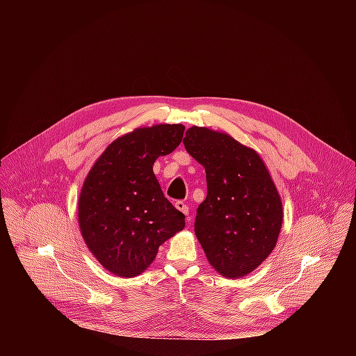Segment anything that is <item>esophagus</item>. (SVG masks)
<instances>
[{"mask_svg": "<svg viewBox=\"0 0 356 356\" xmlns=\"http://www.w3.org/2000/svg\"><path fill=\"white\" fill-rule=\"evenodd\" d=\"M175 207H176L180 213H183L184 216H187V214H188V207H187L186 202H183V201H176Z\"/></svg>", "mask_w": 356, "mask_h": 356, "instance_id": "1", "label": "esophagus"}]
</instances>
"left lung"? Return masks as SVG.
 Returning a JSON list of instances; mask_svg holds the SVG:
<instances>
[{
	"label": "left lung",
	"mask_w": 356,
	"mask_h": 356,
	"mask_svg": "<svg viewBox=\"0 0 356 356\" xmlns=\"http://www.w3.org/2000/svg\"><path fill=\"white\" fill-rule=\"evenodd\" d=\"M183 143L207 179L195 236L216 272L227 279L246 276L266 261L282 229L276 184L258 152L225 132L194 125Z\"/></svg>",
	"instance_id": "obj_1"
}]
</instances>
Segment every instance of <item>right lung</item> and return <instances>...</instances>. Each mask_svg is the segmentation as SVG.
Wrapping results in <instances>:
<instances>
[{"mask_svg":"<svg viewBox=\"0 0 356 356\" xmlns=\"http://www.w3.org/2000/svg\"><path fill=\"white\" fill-rule=\"evenodd\" d=\"M181 124L136 128L101 154L79 197V227L94 258L110 273L134 277L159 246L184 228V214L163 195L154 163L181 142Z\"/></svg>","mask_w":356,"mask_h":356,"instance_id":"obj_1","label":"right lung"}]
</instances>
